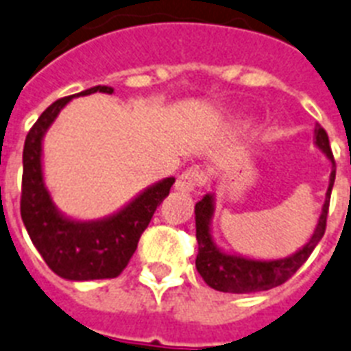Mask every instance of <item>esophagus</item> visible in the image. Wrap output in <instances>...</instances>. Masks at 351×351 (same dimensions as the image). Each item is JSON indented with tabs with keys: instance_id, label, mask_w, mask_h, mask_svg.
<instances>
[{
	"instance_id": "34e87169",
	"label": "esophagus",
	"mask_w": 351,
	"mask_h": 351,
	"mask_svg": "<svg viewBox=\"0 0 351 351\" xmlns=\"http://www.w3.org/2000/svg\"><path fill=\"white\" fill-rule=\"evenodd\" d=\"M205 182H207V176L204 175V171L198 169V167H193V169H187L176 178L175 189L182 191V193H191L196 187H202Z\"/></svg>"
}]
</instances>
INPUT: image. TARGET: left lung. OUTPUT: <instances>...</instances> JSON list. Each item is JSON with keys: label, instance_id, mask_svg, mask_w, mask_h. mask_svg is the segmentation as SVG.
<instances>
[{"label": "left lung", "instance_id": "1", "mask_svg": "<svg viewBox=\"0 0 351 351\" xmlns=\"http://www.w3.org/2000/svg\"><path fill=\"white\" fill-rule=\"evenodd\" d=\"M314 144L330 160L332 173H330L328 189H326L324 204L321 207V215L317 218L314 232L310 236V240L301 249L295 250L294 254L279 259H254L249 256L227 252L216 245L213 230H210L213 216H215V195L207 193L195 205L196 240H198L196 270L210 289L230 292V294H252V292L270 290L292 278L295 270L308 259L326 229L330 195H332L333 182H335V160L330 149L328 135L319 124H315L314 128Z\"/></svg>", "mask_w": 351, "mask_h": 351}]
</instances>
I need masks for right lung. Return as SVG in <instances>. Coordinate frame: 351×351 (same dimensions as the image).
Here are the masks:
<instances>
[{
  "label": "right lung",
  "mask_w": 351,
  "mask_h": 351,
  "mask_svg": "<svg viewBox=\"0 0 351 351\" xmlns=\"http://www.w3.org/2000/svg\"><path fill=\"white\" fill-rule=\"evenodd\" d=\"M97 92L111 95L113 88L99 84L50 104L28 131L23 147V223L48 267L68 281L111 279L121 274L135 254L138 238L149 225L156 205L175 184V178L167 176L147 185L113 215L99 220H77L57 209L45 184L43 141L68 102Z\"/></svg>",
  "instance_id": "obj_1"
}]
</instances>
